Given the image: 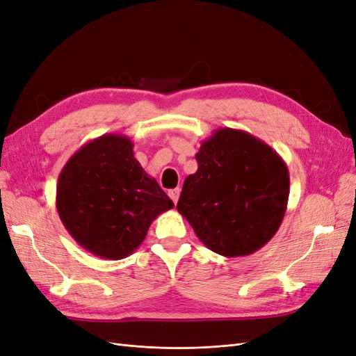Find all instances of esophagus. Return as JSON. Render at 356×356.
<instances>
[{
	"mask_svg": "<svg viewBox=\"0 0 356 356\" xmlns=\"http://www.w3.org/2000/svg\"><path fill=\"white\" fill-rule=\"evenodd\" d=\"M169 197L172 198V202L177 204V202H178V198H179V194H181V190L179 188H174V190H169Z\"/></svg>",
	"mask_w": 356,
	"mask_h": 356,
	"instance_id": "34e87169",
	"label": "esophagus"
}]
</instances>
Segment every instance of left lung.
<instances>
[{"label": "left lung", "mask_w": 356, "mask_h": 356, "mask_svg": "<svg viewBox=\"0 0 356 356\" xmlns=\"http://www.w3.org/2000/svg\"><path fill=\"white\" fill-rule=\"evenodd\" d=\"M197 172L184 181L177 209L198 239L223 257H243L264 247L285 216L288 166L263 140L218 129L204 140Z\"/></svg>", "instance_id": "1"}]
</instances>
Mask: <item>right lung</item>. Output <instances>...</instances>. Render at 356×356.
I'll return each mask as SVG.
<instances>
[{
	"label": "right lung",
	"mask_w": 356,
	"mask_h": 356,
	"mask_svg": "<svg viewBox=\"0 0 356 356\" xmlns=\"http://www.w3.org/2000/svg\"><path fill=\"white\" fill-rule=\"evenodd\" d=\"M174 202L134 158L133 141L104 134L81 146L56 184V211L68 234L101 259L129 257Z\"/></svg>",
	"instance_id": "obj_1"
}]
</instances>
